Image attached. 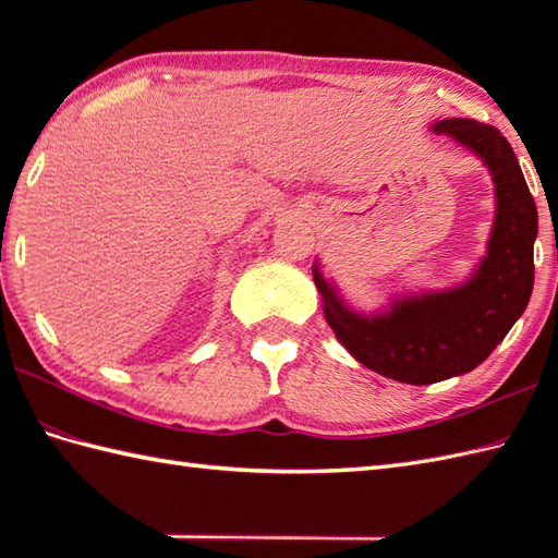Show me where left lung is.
<instances>
[{
    "instance_id": "left-lung-1",
    "label": "left lung",
    "mask_w": 558,
    "mask_h": 558,
    "mask_svg": "<svg viewBox=\"0 0 558 558\" xmlns=\"http://www.w3.org/2000/svg\"><path fill=\"white\" fill-rule=\"evenodd\" d=\"M434 132L458 141L487 165L496 218L487 256L470 280L441 292L393 300L364 316L340 300L333 282L314 266L328 326L354 360L402 384H436L475 369L523 316L535 286L537 206L511 144L499 129L475 120H441Z\"/></svg>"
}]
</instances>
